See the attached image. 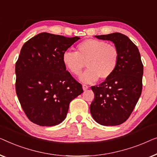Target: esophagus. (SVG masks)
Instances as JSON below:
<instances>
[{"mask_svg": "<svg viewBox=\"0 0 157 157\" xmlns=\"http://www.w3.org/2000/svg\"><path fill=\"white\" fill-rule=\"evenodd\" d=\"M88 85H85V84H83L82 85V89L84 90H87L88 89Z\"/></svg>", "mask_w": 157, "mask_h": 157, "instance_id": "esophagus-1", "label": "esophagus"}]
</instances>
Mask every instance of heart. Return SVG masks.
<instances>
[{"label":"heart","instance_id":"b5f03b06","mask_svg":"<svg viewBox=\"0 0 157 157\" xmlns=\"http://www.w3.org/2000/svg\"><path fill=\"white\" fill-rule=\"evenodd\" d=\"M119 59L120 52L115 45L98 39L85 40L76 46V52L66 51L63 55L64 65L74 75H79L86 64L88 69L80 77L85 83L110 78Z\"/></svg>","mask_w":157,"mask_h":157}]
</instances>
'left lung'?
<instances>
[{"label": "left lung", "mask_w": 157, "mask_h": 157, "mask_svg": "<svg viewBox=\"0 0 157 157\" xmlns=\"http://www.w3.org/2000/svg\"><path fill=\"white\" fill-rule=\"evenodd\" d=\"M95 37L113 42L120 52V59L110 78L91 87L94 98L90 112L101 125H120L131 115L142 93L143 64L140 53L135 44L120 33Z\"/></svg>", "instance_id": "8db88e82"}]
</instances>
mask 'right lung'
Masks as SVG:
<instances>
[{"instance_id": "1", "label": "right lung", "mask_w": 157, "mask_h": 157, "mask_svg": "<svg viewBox=\"0 0 157 157\" xmlns=\"http://www.w3.org/2000/svg\"><path fill=\"white\" fill-rule=\"evenodd\" d=\"M79 39L42 33L22 47L15 63V90L32 122L59 124L66 117L70 101L83 92L63 62L64 52Z\"/></svg>"}]
</instances>
